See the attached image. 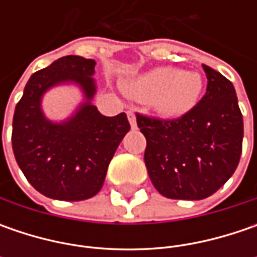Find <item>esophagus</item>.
<instances>
[{"label": "esophagus", "instance_id": "obj_1", "mask_svg": "<svg viewBox=\"0 0 257 257\" xmlns=\"http://www.w3.org/2000/svg\"><path fill=\"white\" fill-rule=\"evenodd\" d=\"M127 117H128V121H130L132 128H137V120H136V114H134L133 110H128L127 111Z\"/></svg>", "mask_w": 257, "mask_h": 257}]
</instances>
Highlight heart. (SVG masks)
I'll return each mask as SVG.
<instances>
[{"instance_id":"obj_1","label":"heart","mask_w":257,"mask_h":257,"mask_svg":"<svg viewBox=\"0 0 257 257\" xmlns=\"http://www.w3.org/2000/svg\"><path fill=\"white\" fill-rule=\"evenodd\" d=\"M127 94L150 101L164 117H180L197 104L203 91L202 75L172 67H157L123 81Z\"/></svg>"}]
</instances>
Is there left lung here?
<instances>
[{
    "mask_svg": "<svg viewBox=\"0 0 257 257\" xmlns=\"http://www.w3.org/2000/svg\"><path fill=\"white\" fill-rule=\"evenodd\" d=\"M207 90L176 120L137 114L147 146L144 163L157 192L167 199L202 200L217 192L236 170L243 142V117L233 84L203 64Z\"/></svg>",
    "mask_w": 257,
    "mask_h": 257,
    "instance_id": "obj_1",
    "label": "left lung"
}]
</instances>
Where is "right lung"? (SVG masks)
<instances>
[{"label":"right lung","mask_w":257,"mask_h":257,"mask_svg":"<svg viewBox=\"0 0 257 257\" xmlns=\"http://www.w3.org/2000/svg\"><path fill=\"white\" fill-rule=\"evenodd\" d=\"M95 61L65 55L30 77L13 118L17 163L35 190L50 199L80 202L101 190L108 164L130 130L125 113L103 115L93 101ZM74 84L83 101L71 116L53 122L42 110L44 94Z\"/></svg>","instance_id":"1"}]
</instances>
